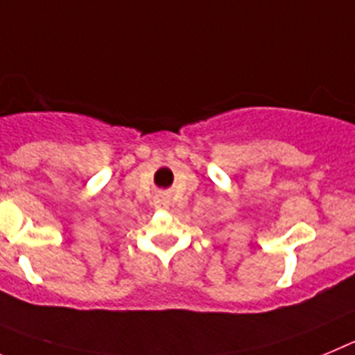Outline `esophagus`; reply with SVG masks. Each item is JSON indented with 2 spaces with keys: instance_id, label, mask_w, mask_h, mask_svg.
Masks as SVG:
<instances>
[{
  "instance_id": "1",
  "label": "esophagus",
  "mask_w": 355,
  "mask_h": 355,
  "mask_svg": "<svg viewBox=\"0 0 355 355\" xmlns=\"http://www.w3.org/2000/svg\"><path fill=\"white\" fill-rule=\"evenodd\" d=\"M170 203H171L170 193H166V191H159V193L154 196L155 209H168Z\"/></svg>"
}]
</instances>
